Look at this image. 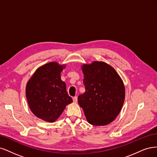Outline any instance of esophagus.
Returning a JSON list of instances; mask_svg holds the SVG:
<instances>
[{"instance_id":"34e87169","label":"esophagus","mask_w":157,"mask_h":157,"mask_svg":"<svg viewBox=\"0 0 157 157\" xmlns=\"http://www.w3.org/2000/svg\"><path fill=\"white\" fill-rule=\"evenodd\" d=\"M73 101H74V102H78V97H73Z\"/></svg>"}]
</instances>
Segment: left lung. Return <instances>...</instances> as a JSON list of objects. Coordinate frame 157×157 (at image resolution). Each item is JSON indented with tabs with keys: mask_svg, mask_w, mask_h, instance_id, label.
<instances>
[{
	"mask_svg": "<svg viewBox=\"0 0 157 157\" xmlns=\"http://www.w3.org/2000/svg\"><path fill=\"white\" fill-rule=\"evenodd\" d=\"M85 92L78 96L87 122L94 126L111 123L119 114L125 98V87L115 70L102 61L82 66Z\"/></svg>",
	"mask_w": 157,
	"mask_h": 157,
	"instance_id": "left-lung-1",
	"label": "left lung"
}]
</instances>
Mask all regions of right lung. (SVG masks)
Returning <instances> with one entry per match:
<instances>
[{
	"label": "right lung",
	"instance_id": "add662e5",
	"mask_svg": "<svg viewBox=\"0 0 157 157\" xmlns=\"http://www.w3.org/2000/svg\"><path fill=\"white\" fill-rule=\"evenodd\" d=\"M65 64L50 62L36 69L26 85L29 108L38 118L53 123L73 100L60 78Z\"/></svg>",
	"mask_w": 157,
	"mask_h": 157
}]
</instances>
